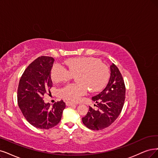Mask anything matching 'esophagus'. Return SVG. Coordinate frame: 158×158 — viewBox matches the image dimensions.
Wrapping results in <instances>:
<instances>
[{
	"label": "esophagus",
	"mask_w": 158,
	"mask_h": 158,
	"mask_svg": "<svg viewBox=\"0 0 158 158\" xmlns=\"http://www.w3.org/2000/svg\"><path fill=\"white\" fill-rule=\"evenodd\" d=\"M66 105L67 106H74L75 103L71 102H66Z\"/></svg>",
	"instance_id": "esophagus-1"
}]
</instances>
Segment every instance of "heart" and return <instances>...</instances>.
Here are the masks:
<instances>
[{
    "instance_id": "obj_1",
    "label": "heart",
    "mask_w": 158,
    "mask_h": 158,
    "mask_svg": "<svg viewBox=\"0 0 158 158\" xmlns=\"http://www.w3.org/2000/svg\"><path fill=\"white\" fill-rule=\"evenodd\" d=\"M68 68L56 63L51 70V77L55 83L66 82L76 75L77 83L68 84L61 88L60 98L71 102H77L90 89L94 92L102 90L110 76L109 67L94 57H77L65 61Z\"/></svg>"
}]
</instances>
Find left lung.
I'll return each instance as SVG.
<instances>
[{"label":"left lung","mask_w":158,"mask_h":158,"mask_svg":"<svg viewBox=\"0 0 158 158\" xmlns=\"http://www.w3.org/2000/svg\"><path fill=\"white\" fill-rule=\"evenodd\" d=\"M110 69V76L106 89L92 98L97 103L98 109L89 107V112L82 118L85 126L92 130H101L111 125L124 106L126 87L123 77L113 63Z\"/></svg>","instance_id":"8db88e82"}]
</instances>
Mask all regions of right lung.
I'll return each instance as SVG.
<instances>
[{
	"instance_id": "right-lung-1",
	"label": "right lung",
	"mask_w": 158,
	"mask_h": 158,
	"mask_svg": "<svg viewBox=\"0 0 158 158\" xmlns=\"http://www.w3.org/2000/svg\"><path fill=\"white\" fill-rule=\"evenodd\" d=\"M55 59L51 56L37 58L26 68L19 81L17 102L26 120L38 129L48 130L59 123L66 104L62 100L51 107L43 96L52 86L51 70Z\"/></svg>"
}]
</instances>
